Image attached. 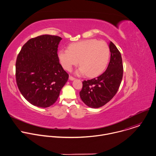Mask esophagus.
Segmentation results:
<instances>
[{
    "instance_id": "esophagus-1",
    "label": "esophagus",
    "mask_w": 156,
    "mask_h": 156,
    "mask_svg": "<svg viewBox=\"0 0 156 156\" xmlns=\"http://www.w3.org/2000/svg\"><path fill=\"white\" fill-rule=\"evenodd\" d=\"M69 80H71V81H73V80H75V78L74 77L72 76H69Z\"/></svg>"
}]
</instances>
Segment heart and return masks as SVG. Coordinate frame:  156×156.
Segmentation results:
<instances>
[{"label": "heart", "mask_w": 156, "mask_h": 156, "mask_svg": "<svg viewBox=\"0 0 156 156\" xmlns=\"http://www.w3.org/2000/svg\"><path fill=\"white\" fill-rule=\"evenodd\" d=\"M110 50L106 42L92 39L69 46V50L61 49L58 58L64 69L70 71L74 66H81L78 74H86L89 77L100 75L106 69L109 59Z\"/></svg>", "instance_id": "obj_1"}]
</instances>
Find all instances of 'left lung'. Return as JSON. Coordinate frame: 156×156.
<instances>
[{
	"label": "left lung",
	"mask_w": 156,
	"mask_h": 156,
	"mask_svg": "<svg viewBox=\"0 0 156 156\" xmlns=\"http://www.w3.org/2000/svg\"><path fill=\"white\" fill-rule=\"evenodd\" d=\"M109 49L111 59L106 71L97 78L83 81L80 98L90 108H98L108 103L121 84L123 73L121 53L111 41Z\"/></svg>",
	"instance_id": "obj_1"
}]
</instances>
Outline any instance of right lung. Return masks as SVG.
I'll list each match as a JSON object with an SVG mask.
<instances>
[{"label":"right lung","instance_id":"1","mask_svg":"<svg viewBox=\"0 0 156 156\" xmlns=\"http://www.w3.org/2000/svg\"><path fill=\"white\" fill-rule=\"evenodd\" d=\"M62 38L44 34L29 39L16 62V80L23 97L31 105L47 108L57 100L69 78L58 56Z\"/></svg>","mask_w":156,"mask_h":156}]
</instances>
